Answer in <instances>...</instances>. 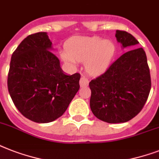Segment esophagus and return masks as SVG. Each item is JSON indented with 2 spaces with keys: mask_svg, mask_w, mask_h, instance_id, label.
<instances>
[{
  "mask_svg": "<svg viewBox=\"0 0 159 159\" xmlns=\"http://www.w3.org/2000/svg\"><path fill=\"white\" fill-rule=\"evenodd\" d=\"M88 83H89L88 79H87V77H85L84 76H82V77H81V79H80V86L82 87H86V86L88 85Z\"/></svg>",
  "mask_w": 159,
  "mask_h": 159,
  "instance_id": "obj_1",
  "label": "esophagus"
}]
</instances>
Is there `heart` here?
Here are the masks:
<instances>
[{"instance_id":"heart-1","label":"heart","mask_w":159,"mask_h":159,"mask_svg":"<svg viewBox=\"0 0 159 159\" xmlns=\"http://www.w3.org/2000/svg\"><path fill=\"white\" fill-rule=\"evenodd\" d=\"M116 51L113 41L97 36L77 37L67 43L66 50L60 55L71 67H76L77 62H85L86 71L91 75H97L108 67Z\"/></svg>"}]
</instances>
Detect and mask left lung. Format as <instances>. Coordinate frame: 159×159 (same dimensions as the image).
<instances>
[{
    "instance_id": "left-lung-1",
    "label": "left lung",
    "mask_w": 159,
    "mask_h": 159,
    "mask_svg": "<svg viewBox=\"0 0 159 159\" xmlns=\"http://www.w3.org/2000/svg\"><path fill=\"white\" fill-rule=\"evenodd\" d=\"M116 40L123 48L139 43L132 34L116 30ZM90 107L94 116L107 123H125L143 109L151 89L146 53L134 48L121 55L106 72L92 80Z\"/></svg>"
}]
</instances>
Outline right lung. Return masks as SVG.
<instances>
[{
	"label": "right lung",
	"instance_id": "obj_1",
	"mask_svg": "<svg viewBox=\"0 0 159 159\" xmlns=\"http://www.w3.org/2000/svg\"><path fill=\"white\" fill-rule=\"evenodd\" d=\"M46 32L27 36L11 56L8 91L18 111L36 123H49L63 115L79 90L81 75L66 74L50 50Z\"/></svg>",
	"mask_w": 159,
	"mask_h": 159
}]
</instances>
